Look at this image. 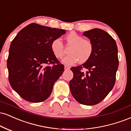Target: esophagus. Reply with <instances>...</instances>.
<instances>
[{
    "mask_svg": "<svg viewBox=\"0 0 131 131\" xmlns=\"http://www.w3.org/2000/svg\"><path fill=\"white\" fill-rule=\"evenodd\" d=\"M70 67H68V66H67V65L64 66V70H69V69H70Z\"/></svg>",
    "mask_w": 131,
    "mask_h": 131,
    "instance_id": "obj_1",
    "label": "esophagus"
}]
</instances>
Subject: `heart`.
Wrapping results in <instances>:
<instances>
[{
	"instance_id": "heart-1",
	"label": "heart",
	"mask_w": 131,
	"mask_h": 131,
	"mask_svg": "<svg viewBox=\"0 0 131 131\" xmlns=\"http://www.w3.org/2000/svg\"><path fill=\"white\" fill-rule=\"evenodd\" d=\"M65 47L68 48L67 55L62 62L71 65L79 61V63H84L89 61L94 50L93 42L89 39H84L75 31L69 33L65 37ZM51 50L57 59H61L65 53V48L60 38H56L52 41Z\"/></svg>"
}]
</instances>
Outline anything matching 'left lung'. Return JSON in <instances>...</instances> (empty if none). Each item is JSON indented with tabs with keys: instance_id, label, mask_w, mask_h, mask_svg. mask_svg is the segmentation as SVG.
<instances>
[{
	"instance_id": "left-lung-1",
	"label": "left lung",
	"mask_w": 131,
	"mask_h": 131,
	"mask_svg": "<svg viewBox=\"0 0 131 131\" xmlns=\"http://www.w3.org/2000/svg\"><path fill=\"white\" fill-rule=\"evenodd\" d=\"M83 35L93 43V53L89 61L71 68L74 76L70 82V90L79 103L93 105L101 102L114 86L119 64L118 48L114 39L101 29Z\"/></svg>"
}]
</instances>
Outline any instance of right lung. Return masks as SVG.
<instances>
[{"instance_id": "add662e5", "label": "right lung", "mask_w": 131, "mask_h": 131, "mask_svg": "<svg viewBox=\"0 0 131 131\" xmlns=\"http://www.w3.org/2000/svg\"><path fill=\"white\" fill-rule=\"evenodd\" d=\"M65 30L31 23L19 31L11 42L7 59L12 89L27 101L46 100L64 65L53 56L52 41Z\"/></svg>"}]
</instances>
